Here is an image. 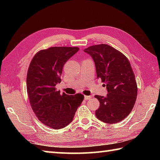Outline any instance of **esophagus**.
Returning a JSON list of instances; mask_svg holds the SVG:
<instances>
[{
	"label": "esophagus",
	"mask_w": 160,
	"mask_h": 160,
	"mask_svg": "<svg viewBox=\"0 0 160 160\" xmlns=\"http://www.w3.org/2000/svg\"><path fill=\"white\" fill-rule=\"evenodd\" d=\"M91 96H84V100H89L91 99Z\"/></svg>",
	"instance_id": "esophagus-1"
}]
</instances>
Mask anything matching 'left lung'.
I'll list each match as a JSON object with an SVG mask.
<instances>
[{
    "mask_svg": "<svg viewBox=\"0 0 160 160\" xmlns=\"http://www.w3.org/2000/svg\"><path fill=\"white\" fill-rule=\"evenodd\" d=\"M84 52L93 58L97 78L105 83L108 91L106 97L95 96L100 102L97 118L108 124L123 120L130 114L138 95L135 75L127 58L106 44L89 47Z\"/></svg>",
    "mask_w": 160,
    "mask_h": 160,
    "instance_id": "obj_1",
    "label": "left lung"
}]
</instances>
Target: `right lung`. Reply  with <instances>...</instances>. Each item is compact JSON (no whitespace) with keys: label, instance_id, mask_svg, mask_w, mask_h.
<instances>
[{"label":"right lung","instance_id":"obj_1","mask_svg":"<svg viewBox=\"0 0 160 160\" xmlns=\"http://www.w3.org/2000/svg\"><path fill=\"white\" fill-rule=\"evenodd\" d=\"M79 49L76 47H53L40 50L29 64L27 91L30 104L38 120L53 129L69 124L84 100L82 94H60L56 88L61 82L64 64Z\"/></svg>","mask_w":160,"mask_h":160}]
</instances>
